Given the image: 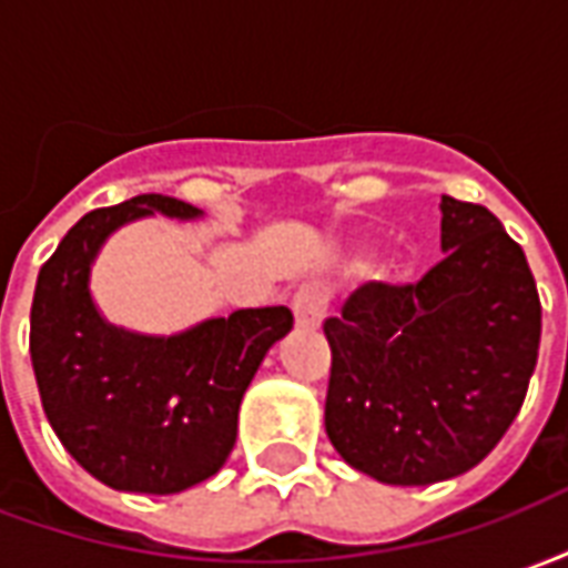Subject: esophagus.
I'll use <instances>...</instances> for the list:
<instances>
[{
    "label": "esophagus",
    "instance_id": "obj_1",
    "mask_svg": "<svg viewBox=\"0 0 568 568\" xmlns=\"http://www.w3.org/2000/svg\"><path fill=\"white\" fill-rule=\"evenodd\" d=\"M292 310H295L297 325L316 328L325 320V310H328V288L322 283H304L292 297Z\"/></svg>",
    "mask_w": 568,
    "mask_h": 568
}]
</instances>
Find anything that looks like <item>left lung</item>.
<instances>
[{
	"label": "left lung",
	"instance_id": "1",
	"mask_svg": "<svg viewBox=\"0 0 568 568\" xmlns=\"http://www.w3.org/2000/svg\"><path fill=\"white\" fill-rule=\"evenodd\" d=\"M444 258L417 283H365L325 320V432L398 487L475 468L524 407L541 301L524 248L480 203L440 197Z\"/></svg>",
	"mask_w": 568,
	"mask_h": 568
}]
</instances>
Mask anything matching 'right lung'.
Here are the masks:
<instances>
[{
  "label": "right lung",
  "mask_w": 568,
  "mask_h": 568,
  "mask_svg": "<svg viewBox=\"0 0 568 568\" xmlns=\"http://www.w3.org/2000/svg\"><path fill=\"white\" fill-rule=\"evenodd\" d=\"M200 210L140 194L88 212L44 261L30 310V358L44 417L75 463L105 487L170 496L231 456L236 414L261 358L292 332V310H234L173 337L103 322L88 292L97 248L121 224Z\"/></svg>",
  "instance_id": "right-lung-1"
}]
</instances>
